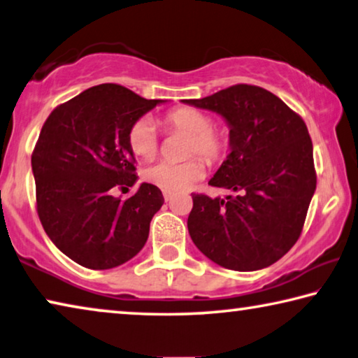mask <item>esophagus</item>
<instances>
[{"label":"esophagus","instance_id":"34e87169","mask_svg":"<svg viewBox=\"0 0 358 358\" xmlns=\"http://www.w3.org/2000/svg\"><path fill=\"white\" fill-rule=\"evenodd\" d=\"M173 195H174V194H171V192H168V190L163 192V196H164V200H166V201L173 200Z\"/></svg>","mask_w":358,"mask_h":358}]
</instances>
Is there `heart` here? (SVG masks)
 Wrapping results in <instances>:
<instances>
[{"label":"heart","instance_id":"heart-1","mask_svg":"<svg viewBox=\"0 0 358 358\" xmlns=\"http://www.w3.org/2000/svg\"><path fill=\"white\" fill-rule=\"evenodd\" d=\"M163 123L169 131H178L189 137L182 152L184 157L200 155L206 162L213 163L222 158L227 150V136L224 131L213 128V118L201 110L190 107L169 110L164 115ZM128 142L131 152L136 157L144 160L155 157L160 147V134L153 120L148 117L136 120L129 128ZM203 174H205L203 163L198 158H190L178 163L158 162L150 164L144 171V178L163 190L182 192L200 180Z\"/></svg>","mask_w":358,"mask_h":358}]
</instances>
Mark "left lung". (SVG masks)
Returning <instances> with one entry per match:
<instances>
[{
  "instance_id": "left-lung-1",
  "label": "left lung",
  "mask_w": 358,
  "mask_h": 358,
  "mask_svg": "<svg viewBox=\"0 0 358 358\" xmlns=\"http://www.w3.org/2000/svg\"><path fill=\"white\" fill-rule=\"evenodd\" d=\"M184 102L227 123L229 155L208 184L236 192L225 198L192 194V241L230 271L272 266L298 241L317 187L306 123L259 86L235 85Z\"/></svg>"
}]
</instances>
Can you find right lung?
Returning <instances> with one entry per match:
<instances>
[{
  "instance_id": "add662e5",
  "label": "right lung",
  "mask_w": 358,
  "mask_h": 358,
  "mask_svg": "<svg viewBox=\"0 0 358 358\" xmlns=\"http://www.w3.org/2000/svg\"><path fill=\"white\" fill-rule=\"evenodd\" d=\"M163 102L106 83L54 108L43 124L31 155L38 216L52 243L80 266L106 271L144 248L162 190L142 182L124 200L113 190L137 180L129 128Z\"/></svg>"
}]
</instances>
